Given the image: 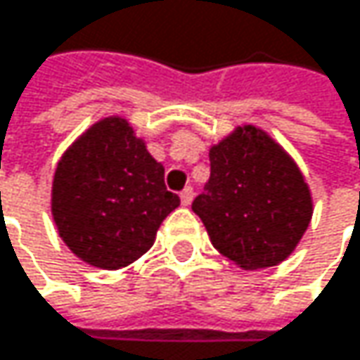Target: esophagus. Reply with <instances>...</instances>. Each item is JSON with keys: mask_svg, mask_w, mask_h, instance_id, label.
<instances>
[{"mask_svg": "<svg viewBox=\"0 0 360 360\" xmlns=\"http://www.w3.org/2000/svg\"><path fill=\"white\" fill-rule=\"evenodd\" d=\"M191 200H193V189H191V187H185V189L181 191V204H183V206H189Z\"/></svg>", "mask_w": 360, "mask_h": 360, "instance_id": "34e87169", "label": "esophagus"}]
</instances>
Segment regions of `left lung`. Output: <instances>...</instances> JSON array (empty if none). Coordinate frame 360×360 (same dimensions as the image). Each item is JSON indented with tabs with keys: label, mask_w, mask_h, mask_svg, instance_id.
I'll return each mask as SVG.
<instances>
[{
	"label": "left lung",
	"mask_w": 360,
	"mask_h": 360,
	"mask_svg": "<svg viewBox=\"0 0 360 360\" xmlns=\"http://www.w3.org/2000/svg\"><path fill=\"white\" fill-rule=\"evenodd\" d=\"M191 210L217 250L254 271L294 252L311 223L313 200L285 150L246 124L210 148V179Z\"/></svg>",
	"instance_id": "left-lung-1"
}]
</instances>
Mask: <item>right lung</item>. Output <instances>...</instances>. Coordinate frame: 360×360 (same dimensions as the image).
<instances>
[{
	"label": "right lung",
	"instance_id": "1",
	"mask_svg": "<svg viewBox=\"0 0 360 360\" xmlns=\"http://www.w3.org/2000/svg\"><path fill=\"white\" fill-rule=\"evenodd\" d=\"M179 202L165 185V167L118 116L96 122L64 152L51 187V214L64 244L108 271L150 250Z\"/></svg>",
	"mask_w": 360,
	"mask_h": 360
}]
</instances>
